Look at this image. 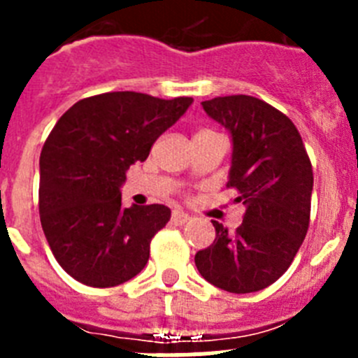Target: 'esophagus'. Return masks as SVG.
<instances>
[{
	"instance_id": "obj_1",
	"label": "esophagus",
	"mask_w": 358,
	"mask_h": 358,
	"mask_svg": "<svg viewBox=\"0 0 358 358\" xmlns=\"http://www.w3.org/2000/svg\"><path fill=\"white\" fill-rule=\"evenodd\" d=\"M170 220H172L173 226H185V224L189 220V217L185 213V211L173 210L172 211V217H170Z\"/></svg>"
}]
</instances>
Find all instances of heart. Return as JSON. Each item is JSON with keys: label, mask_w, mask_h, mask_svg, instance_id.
I'll return each mask as SVG.
<instances>
[{"label": "heart", "mask_w": 358, "mask_h": 358, "mask_svg": "<svg viewBox=\"0 0 358 358\" xmlns=\"http://www.w3.org/2000/svg\"><path fill=\"white\" fill-rule=\"evenodd\" d=\"M204 132H208V131H204Z\"/></svg>", "instance_id": "heart-1"}]
</instances>
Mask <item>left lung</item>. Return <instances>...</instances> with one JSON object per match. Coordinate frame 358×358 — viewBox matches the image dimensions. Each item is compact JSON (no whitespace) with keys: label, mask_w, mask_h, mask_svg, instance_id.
<instances>
[{"label":"left lung","mask_w":358,"mask_h":358,"mask_svg":"<svg viewBox=\"0 0 358 358\" xmlns=\"http://www.w3.org/2000/svg\"><path fill=\"white\" fill-rule=\"evenodd\" d=\"M202 107L231 132L227 188L238 189L245 213L233 235L213 220L215 242L195 255V265L218 289L256 292L285 274L305 240L312 163L292 120L260 98L217 96Z\"/></svg>","instance_id":"left-lung-1"}]
</instances>
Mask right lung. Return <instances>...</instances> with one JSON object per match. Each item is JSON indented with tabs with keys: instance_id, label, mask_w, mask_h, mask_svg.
Returning <instances> with one entry per match:
<instances>
[{
	"instance_id": "obj_1",
	"label": "right lung",
	"mask_w": 358,
	"mask_h": 358,
	"mask_svg": "<svg viewBox=\"0 0 358 358\" xmlns=\"http://www.w3.org/2000/svg\"><path fill=\"white\" fill-rule=\"evenodd\" d=\"M192 102L113 91L82 98L55 123L41 152L39 215L50 249L69 276L106 289L143 271L170 210L123 208L120 185Z\"/></svg>"
}]
</instances>
